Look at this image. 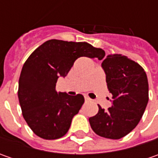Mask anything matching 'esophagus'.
Listing matches in <instances>:
<instances>
[{"mask_svg":"<svg viewBox=\"0 0 158 158\" xmlns=\"http://www.w3.org/2000/svg\"><path fill=\"white\" fill-rule=\"evenodd\" d=\"M84 99H85V101H86V102H89V101H90V98H88V97H86V96L84 97Z\"/></svg>","mask_w":158,"mask_h":158,"instance_id":"obj_1","label":"esophagus"}]
</instances>
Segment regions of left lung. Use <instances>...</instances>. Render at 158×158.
Listing matches in <instances>:
<instances>
[{"label":"left lung","mask_w":158,"mask_h":158,"mask_svg":"<svg viewBox=\"0 0 158 158\" xmlns=\"http://www.w3.org/2000/svg\"><path fill=\"white\" fill-rule=\"evenodd\" d=\"M107 88L112 95L107 111L89 118L92 130L99 136L120 139L129 134L143 117L149 101V83L143 68L127 56L108 55L102 62Z\"/></svg>","instance_id":"1"}]
</instances>
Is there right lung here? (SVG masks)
Here are the masks:
<instances>
[{"instance_id":"obj_1","label":"right lung","mask_w":158,"mask_h":158,"mask_svg":"<svg viewBox=\"0 0 158 158\" xmlns=\"http://www.w3.org/2000/svg\"><path fill=\"white\" fill-rule=\"evenodd\" d=\"M105 55L103 49L86 42L58 40L46 41L30 55L22 69L18 99L23 116L35 135L55 140L67 134L84 98L58 93V78L67 76L78 58L102 60Z\"/></svg>"}]
</instances>
